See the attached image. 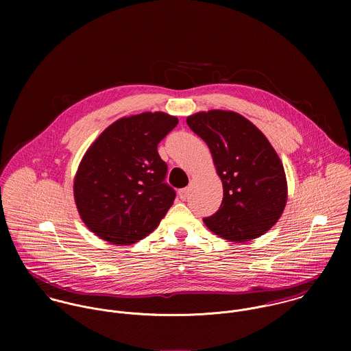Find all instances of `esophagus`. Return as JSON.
<instances>
[{"label": "esophagus", "instance_id": "obj_1", "mask_svg": "<svg viewBox=\"0 0 351 351\" xmlns=\"http://www.w3.org/2000/svg\"><path fill=\"white\" fill-rule=\"evenodd\" d=\"M178 196L181 200H186L188 196H189V188H184V189H180L178 191Z\"/></svg>", "mask_w": 351, "mask_h": 351}]
</instances>
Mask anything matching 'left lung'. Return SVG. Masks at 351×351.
I'll list each match as a JSON object with an SVG mask.
<instances>
[{
	"label": "left lung",
	"instance_id": "left-lung-1",
	"mask_svg": "<svg viewBox=\"0 0 351 351\" xmlns=\"http://www.w3.org/2000/svg\"><path fill=\"white\" fill-rule=\"evenodd\" d=\"M186 123L209 147L223 184L221 205L204 219L205 226L235 243L267 232L288 200L285 170L267 138L232 110L197 112L188 116Z\"/></svg>",
	"mask_w": 351,
	"mask_h": 351
}]
</instances>
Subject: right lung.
I'll use <instances>...</instances> for the list:
<instances>
[{"label":"right lung","instance_id":"right-lung-1","mask_svg":"<svg viewBox=\"0 0 351 351\" xmlns=\"http://www.w3.org/2000/svg\"><path fill=\"white\" fill-rule=\"evenodd\" d=\"M178 124L165 112L121 117L106 127L82 156L74 200L85 226L112 245H131L151 234L176 192L165 181L159 142Z\"/></svg>","mask_w":351,"mask_h":351}]
</instances>
